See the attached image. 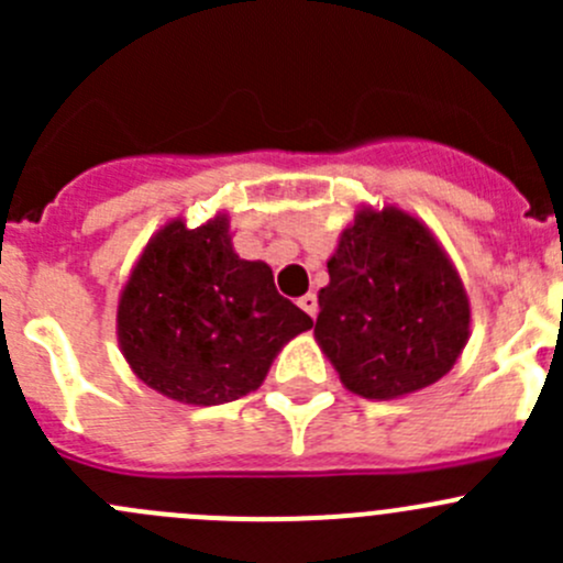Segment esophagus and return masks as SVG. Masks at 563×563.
Listing matches in <instances>:
<instances>
[{
    "label": "esophagus",
    "mask_w": 563,
    "mask_h": 563,
    "mask_svg": "<svg viewBox=\"0 0 563 563\" xmlns=\"http://www.w3.org/2000/svg\"><path fill=\"white\" fill-rule=\"evenodd\" d=\"M299 308H302L310 318H316V313H318L316 294H305V297H299Z\"/></svg>",
    "instance_id": "1"
}]
</instances>
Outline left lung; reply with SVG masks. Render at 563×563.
Segmentation results:
<instances>
[{
	"instance_id": "8db88e82",
	"label": "left lung",
	"mask_w": 563,
	"mask_h": 563,
	"mask_svg": "<svg viewBox=\"0 0 563 563\" xmlns=\"http://www.w3.org/2000/svg\"><path fill=\"white\" fill-rule=\"evenodd\" d=\"M327 269L316 340L345 387L389 400L452 371L468 340V297L417 218L362 209Z\"/></svg>"
}]
</instances>
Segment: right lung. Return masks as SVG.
<instances>
[{
  "label": "right lung",
  "mask_w": 563,
  "mask_h": 563,
  "mask_svg": "<svg viewBox=\"0 0 563 563\" xmlns=\"http://www.w3.org/2000/svg\"><path fill=\"white\" fill-rule=\"evenodd\" d=\"M313 318L280 297L272 269L234 253L229 220L168 223L135 264L117 329L124 360L146 387L192 406L258 389L272 360Z\"/></svg>",
  "instance_id": "obj_1"
}]
</instances>
